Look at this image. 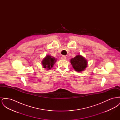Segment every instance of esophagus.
Listing matches in <instances>:
<instances>
[{
  "instance_id": "esophagus-1",
  "label": "esophagus",
  "mask_w": 120,
  "mask_h": 120,
  "mask_svg": "<svg viewBox=\"0 0 120 120\" xmlns=\"http://www.w3.org/2000/svg\"><path fill=\"white\" fill-rule=\"evenodd\" d=\"M61 58H62V59H63V60H66V59H67V57H66L65 56H64V55H63V56H62Z\"/></svg>"
}]
</instances>
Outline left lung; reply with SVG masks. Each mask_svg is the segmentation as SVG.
Returning <instances> with one entry per match:
<instances>
[{
  "instance_id": "left-lung-1",
  "label": "left lung",
  "mask_w": 120,
  "mask_h": 120,
  "mask_svg": "<svg viewBox=\"0 0 120 120\" xmlns=\"http://www.w3.org/2000/svg\"><path fill=\"white\" fill-rule=\"evenodd\" d=\"M70 62L73 68L77 72L85 71L88 66L87 60L81 55H77L75 57L71 58Z\"/></svg>"
}]
</instances>
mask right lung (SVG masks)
I'll return each mask as SVG.
<instances>
[{"label": "right lung", "instance_id": "add662e5", "mask_svg": "<svg viewBox=\"0 0 120 120\" xmlns=\"http://www.w3.org/2000/svg\"><path fill=\"white\" fill-rule=\"evenodd\" d=\"M57 58L53 57L49 55H47L41 61L43 68L49 70L53 67L54 64L57 62Z\"/></svg>", "mask_w": 120, "mask_h": 120}]
</instances>
